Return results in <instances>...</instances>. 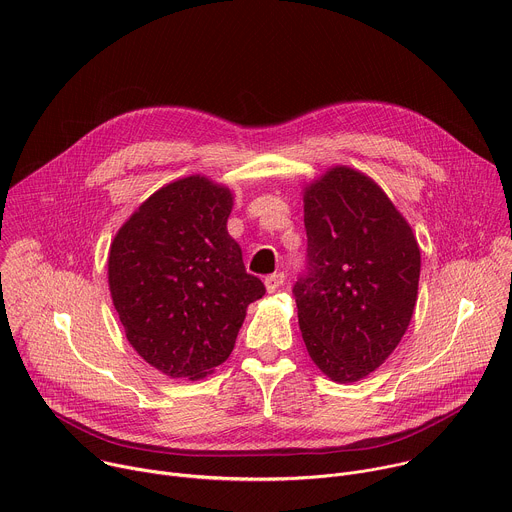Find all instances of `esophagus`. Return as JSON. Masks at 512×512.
Returning a JSON list of instances; mask_svg holds the SVG:
<instances>
[{
    "label": "esophagus",
    "instance_id": "34e87169",
    "mask_svg": "<svg viewBox=\"0 0 512 512\" xmlns=\"http://www.w3.org/2000/svg\"><path fill=\"white\" fill-rule=\"evenodd\" d=\"M283 281H285V275H283L281 271H275V273L267 275V277H265V287H267L269 294H273V291H277V289L283 285Z\"/></svg>",
    "mask_w": 512,
    "mask_h": 512
}]
</instances>
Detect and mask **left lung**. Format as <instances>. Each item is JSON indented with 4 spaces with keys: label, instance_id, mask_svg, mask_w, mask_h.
I'll return each mask as SVG.
<instances>
[{
    "label": "left lung",
    "instance_id": "1",
    "mask_svg": "<svg viewBox=\"0 0 512 512\" xmlns=\"http://www.w3.org/2000/svg\"><path fill=\"white\" fill-rule=\"evenodd\" d=\"M306 267L294 283L302 338L318 369L354 383L401 342L421 255L411 227L364 174L332 168L304 196Z\"/></svg>",
    "mask_w": 512,
    "mask_h": 512
}]
</instances>
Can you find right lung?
Instances as JSON below:
<instances>
[{
	"mask_svg": "<svg viewBox=\"0 0 512 512\" xmlns=\"http://www.w3.org/2000/svg\"><path fill=\"white\" fill-rule=\"evenodd\" d=\"M229 188L190 176L152 194L109 251L113 306L129 344L172 379H200L233 352L265 294L227 233Z\"/></svg>",
	"mask_w": 512,
	"mask_h": 512,
	"instance_id": "right-lung-1",
	"label": "right lung"
}]
</instances>
